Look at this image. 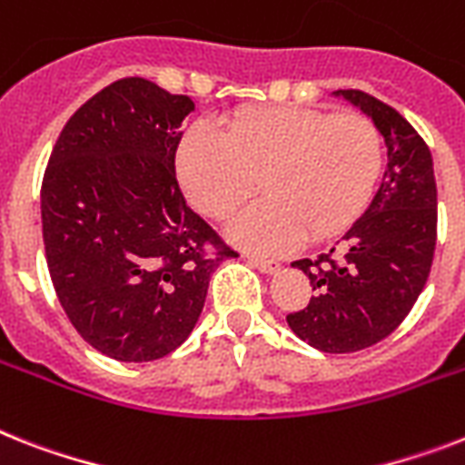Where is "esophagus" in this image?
Wrapping results in <instances>:
<instances>
[{
  "label": "esophagus",
  "instance_id": "obj_1",
  "mask_svg": "<svg viewBox=\"0 0 465 465\" xmlns=\"http://www.w3.org/2000/svg\"><path fill=\"white\" fill-rule=\"evenodd\" d=\"M248 262H251L255 270L265 272V274H274V272H279V262L277 260H267V258H255V255H248Z\"/></svg>",
  "mask_w": 465,
  "mask_h": 465
}]
</instances>
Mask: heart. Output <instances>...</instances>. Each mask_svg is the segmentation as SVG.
<instances>
[{
  "label": "heart",
  "instance_id": "1",
  "mask_svg": "<svg viewBox=\"0 0 465 465\" xmlns=\"http://www.w3.org/2000/svg\"><path fill=\"white\" fill-rule=\"evenodd\" d=\"M382 172V135L363 114L265 107L233 116L222 131L191 128L176 150V173L191 205L233 222L232 239L258 252L331 239L361 217Z\"/></svg>",
  "mask_w": 465,
  "mask_h": 465
}]
</instances>
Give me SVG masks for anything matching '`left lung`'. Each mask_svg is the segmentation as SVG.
I'll list each match as a JSON object with an SVG mask.
<instances>
[{"label": "left lung", "mask_w": 465, "mask_h": 465, "mask_svg": "<svg viewBox=\"0 0 465 465\" xmlns=\"http://www.w3.org/2000/svg\"><path fill=\"white\" fill-rule=\"evenodd\" d=\"M375 122L387 169L370 207L343 233L341 248L296 260L315 296L289 312L296 337L324 353H353L382 341L403 322L428 282L437 241L432 154L394 107L363 90H337Z\"/></svg>", "instance_id": "8db88e82"}]
</instances>
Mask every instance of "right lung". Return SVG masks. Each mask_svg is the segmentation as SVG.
Masks as SVG:
<instances>
[{"instance_id": "obj_1", "label": "right lung", "mask_w": 465, "mask_h": 465, "mask_svg": "<svg viewBox=\"0 0 465 465\" xmlns=\"http://www.w3.org/2000/svg\"><path fill=\"white\" fill-rule=\"evenodd\" d=\"M195 109L145 78L90 97L59 134L40 210L49 277L85 341L124 363L157 361L193 331L214 267L236 252L186 205L181 124Z\"/></svg>"}]
</instances>
